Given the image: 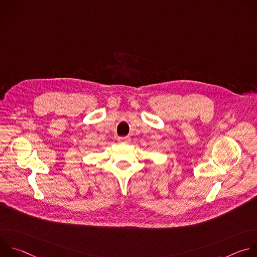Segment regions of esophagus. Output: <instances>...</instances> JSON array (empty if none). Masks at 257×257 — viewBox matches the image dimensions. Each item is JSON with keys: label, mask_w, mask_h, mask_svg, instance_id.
I'll return each mask as SVG.
<instances>
[{"label": "esophagus", "mask_w": 257, "mask_h": 257, "mask_svg": "<svg viewBox=\"0 0 257 257\" xmlns=\"http://www.w3.org/2000/svg\"><path fill=\"white\" fill-rule=\"evenodd\" d=\"M118 140H119V142H121V143H128L129 141H130V138L129 137H119L118 138Z\"/></svg>", "instance_id": "1"}]
</instances>
